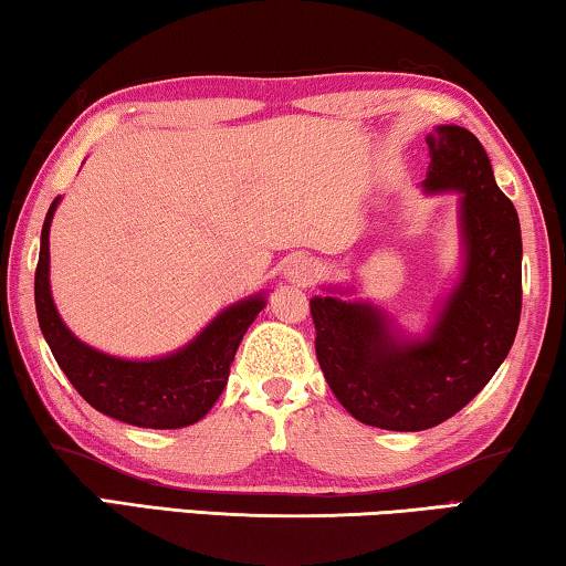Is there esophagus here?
<instances>
[{
    "instance_id": "esophagus-1",
    "label": "esophagus",
    "mask_w": 566,
    "mask_h": 566,
    "mask_svg": "<svg viewBox=\"0 0 566 566\" xmlns=\"http://www.w3.org/2000/svg\"><path fill=\"white\" fill-rule=\"evenodd\" d=\"M317 272H319V266H317V261H312V259H307V256H294L290 264H286V269H284V276L286 280H290L292 284H310L312 280H315L317 276Z\"/></svg>"
}]
</instances>
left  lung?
I'll list each match as a JSON object with an SVG mask.
<instances>
[{"label":"left lung","mask_w":566,"mask_h":566,"mask_svg":"<svg viewBox=\"0 0 566 566\" xmlns=\"http://www.w3.org/2000/svg\"><path fill=\"white\" fill-rule=\"evenodd\" d=\"M427 192H460L465 266L424 337L368 302L312 297L315 350L335 399L364 424L419 432L470 403L509 356L521 319V226L478 137L427 134Z\"/></svg>","instance_id":"obj_1"}]
</instances>
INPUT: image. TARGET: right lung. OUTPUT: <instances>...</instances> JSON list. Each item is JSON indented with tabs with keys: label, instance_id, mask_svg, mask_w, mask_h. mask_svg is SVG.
I'll return each instance as SVG.
<instances>
[{
	"label": "right lung",
	"instance_id": "add662e5",
	"mask_svg": "<svg viewBox=\"0 0 566 566\" xmlns=\"http://www.w3.org/2000/svg\"><path fill=\"white\" fill-rule=\"evenodd\" d=\"M61 198L50 202L40 233L35 269L38 323L57 366L83 399L101 415L147 429H180L196 424L223 394L241 337L266 307L264 294H254L202 327L198 337L170 356L126 360L108 356L78 340L57 315L50 294V223Z\"/></svg>",
	"mask_w": 566,
	"mask_h": 566
}]
</instances>
